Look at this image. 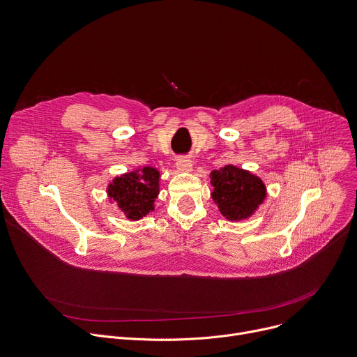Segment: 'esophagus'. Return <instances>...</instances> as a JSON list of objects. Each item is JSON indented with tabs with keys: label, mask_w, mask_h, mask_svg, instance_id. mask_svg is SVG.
Wrapping results in <instances>:
<instances>
[{
	"label": "esophagus",
	"mask_w": 357,
	"mask_h": 357,
	"mask_svg": "<svg viewBox=\"0 0 357 357\" xmlns=\"http://www.w3.org/2000/svg\"><path fill=\"white\" fill-rule=\"evenodd\" d=\"M176 168L182 172H188L192 169V161L186 157H181L176 160Z\"/></svg>",
	"instance_id": "obj_1"
}]
</instances>
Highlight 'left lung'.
<instances>
[{
  "label": "left lung",
  "instance_id": "obj_1",
  "mask_svg": "<svg viewBox=\"0 0 357 357\" xmlns=\"http://www.w3.org/2000/svg\"><path fill=\"white\" fill-rule=\"evenodd\" d=\"M213 200L222 215L230 220L248 218L266 197V186L257 176L236 167L212 172Z\"/></svg>",
  "mask_w": 357,
  "mask_h": 357
}]
</instances>
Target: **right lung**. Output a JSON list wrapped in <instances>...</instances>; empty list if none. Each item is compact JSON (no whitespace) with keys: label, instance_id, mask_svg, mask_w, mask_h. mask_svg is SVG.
Segmentation results:
<instances>
[{"label":"right lung","instance_id":"1","mask_svg":"<svg viewBox=\"0 0 357 357\" xmlns=\"http://www.w3.org/2000/svg\"><path fill=\"white\" fill-rule=\"evenodd\" d=\"M160 174L155 168H144L141 174L130 172L116 178L109 186V196L113 197L127 218L132 220L142 219L154 206L158 195Z\"/></svg>","mask_w":357,"mask_h":357}]
</instances>
